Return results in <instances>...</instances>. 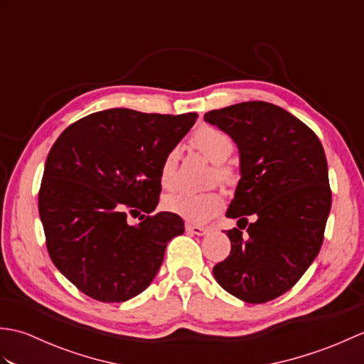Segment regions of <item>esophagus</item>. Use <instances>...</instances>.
Here are the masks:
<instances>
[{
    "mask_svg": "<svg viewBox=\"0 0 364 364\" xmlns=\"http://www.w3.org/2000/svg\"><path fill=\"white\" fill-rule=\"evenodd\" d=\"M186 231H188V233H191V235H196V236H205L210 230L205 228V227L191 225V223H188V225H186Z\"/></svg>",
    "mask_w": 364,
    "mask_h": 364,
    "instance_id": "1",
    "label": "esophagus"
}]
</instances>
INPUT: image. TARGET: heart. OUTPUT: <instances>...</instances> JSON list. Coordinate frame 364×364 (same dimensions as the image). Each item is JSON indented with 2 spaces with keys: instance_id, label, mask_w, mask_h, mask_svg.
Wrapping results in <instances>:
<instances>
[{
  "instance_id": "1",
  "label": "heart",
  "mask_w": 364,
  "mask_h": 364,
  "mask_svg": "<svg viewBox=\"0 0 364 364\" xmlns=\"http://www.w3.org/2000/svg\"><path fill=\"white\" fill-rule=\"evenodd\" d=\"M191 142L192 146L202 153L208 161H211L213 164H218L214 168V173L219 181L231 180V176H233L231 170L223 166V162L230 158V154L235 150L233 139L218 128L203 127L197 131ZM178 158H180L178 149H172L162 159L159 168V183L162 189L172 191L175 188ZM222 206L223 197L215 191L202 192V194L180 192V194H175L164 200V208L168 213L191 223L208 222L222 210Z\"/></svg>"
}]
</instances>
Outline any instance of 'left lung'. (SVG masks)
<instances>
[{"instance_id":"obj_1","label":"left lung","mask_w":364,"mask_h":364,"mask_svg":"<svg viewBox=\"0 0 364 364\" xmlns=\"http://www.w3.org/2000/svg\"><path fill=\"white\" fill-rule=\"evenodd\" d=\"M203 119L233 139L241 175L227 210L239 228L227 231L231 252L213 274L231 296L264 304L289 291L321 250L331 206L326 153L304 122L270 103L231 105Z\"/></svg>"}]
</instances>
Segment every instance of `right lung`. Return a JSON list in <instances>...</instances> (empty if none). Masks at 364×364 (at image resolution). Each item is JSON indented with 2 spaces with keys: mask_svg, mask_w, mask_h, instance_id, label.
I'll return each instance as SVG.
<instances>
[{
  "mask_svg": "<svg viewBox=\"0 0 364 364\" xmlns=\"http://www.w3.org/2000/svg\"><path fill=\"white\" fill-rule=\"evenodd\" d=\"M198 115L107 109L68 127L53 144L38 192L46 249L60 274L86 296L114 304L136 297L156 277L178 215L156 210L159 168Z\"/></svg>",
  "mask_w": 364,
  "mask_h": 364,
  "instance_id": "obj_1",
  "label": "right lung"
}]
</instances>
